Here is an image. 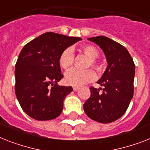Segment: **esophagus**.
<instances>
[{
	"label": "esophagus",
	"instance_id": "obj_1",
	"mask_svg": "<svg viewBox=\"0 0 150 150\" xmlns=\"http://www.w3.org/2000/svg\"><path fill=\"white\" fill-rule=\"evenodd\" d=\"M79 87H76V86H75V87H73V90H74V91H78V90H79Z\"/></svg>",
	"mask_w": 150,
	"mask_h": 150
}]
</instances>
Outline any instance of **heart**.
<instances>
[{"label": "heart", "instance_id": "obj_1", "mask_svg": "<svg viewBox=\"0 0 150 150\" xmlns=\"http://www.w3.org/2000/svg\"><path fill=\"white\" fill-rule=\"evenodd\" d=\"M81 50L86 56L91 60L90 64L92 67L96 70L100 71V66L96 61L99 57L98 50L92 45L83 46L81 48ZM73 62H74V53L72 49L67 48L63 50L59 57V64L61 68L64 70H67L72 66ZM95 79H96V74L92 69L80 71L75 68H72L65 73L64 82L67 85L78 87L83 86L87 82H93Z\"/></svg>", "mask_w": 150, "mask_h": 150}]
</instances>
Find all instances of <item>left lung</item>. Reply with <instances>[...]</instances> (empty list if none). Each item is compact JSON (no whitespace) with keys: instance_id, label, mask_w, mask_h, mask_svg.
<instances>
[{"instance_id":"obj_1","label":"left lung","mask_w":150,"mask_h":150,"mask_svg":"<svg viewBox=\"0 0 150 150\" xmlns=\"http://www.w3.org/2000/svg\"><path fill=\"white\" fill-rule=\"evenodd\" d=\"M88 40L100 46L108 65L97 82L103 88L90 87L91 96L85 102L83 108L92 120L110 123L123 116L132 99L135 64L128 50L111 39L100 36Z\"/></svg>"}]
</instances>
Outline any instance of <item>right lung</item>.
<instances>
[{"instance_id": "1", "label": "right lung", "mask_w": 150, "mask_h": 150, "mask_svg": "<svg viewBox=\"0 0 150 150\" xmlns=\"http://www.w3.org/2000/svg\"><path fill=\"white\" fill-rule=\"evenodd\" d=\"M80 37L46 33L22 48L15 64V95L22 110L32 118L47 121L58 117L71 86H58L63 78L59 57Z\"/></svg>"}]
</instances>
